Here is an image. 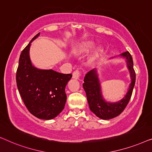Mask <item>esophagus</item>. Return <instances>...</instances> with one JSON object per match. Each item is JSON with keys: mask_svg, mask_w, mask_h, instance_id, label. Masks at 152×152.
<instances>
[{"mask_svg": "<svg viewBox=\"0 0 152 152\" xmlns=\"http://www.w3.org/2000/svg\"><path fill=\"white\" fill-rule=\"evenodd\" d=\"M81 76H82V71L79 69L75 70L73 72V73H72V77H73L74 79H76V80L80 79Z\"/></svg>", "mask_w": 152, "mask_h": 152, "instance_id": "34e87169", "label": "esophagus"}]
</instances>
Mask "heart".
I'll return each mask as SVG.
<instances>
[{
    "mask_svg": "<svg viewBox=\"0 0 152 152\" xmlns=\"http://www.w3.org/2000/svg\"><path fill=\"white\" fill-rule=\"evenodd\" d=\"M93 47V43L91 42H88L84 43V45H82L80 48V53H87Z\"/></svg>",
    "mask_w": 152,
    "mask_h": 152,
    "instance_id": "b5f03b06",
    "label": "heart"
}]
</instances>
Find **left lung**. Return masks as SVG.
<instances>
[{"label": "left lung", "mask_w": 152, "mask_h": 152, "mask_svg": "<svg viewBox=\"0 0 152 152\" xmlns=\"http://www.w3.org/2000/svg\"><path fill=\"white\" fill-rule=\"evenodd\" d=\"M122 57L127 59V66L131 73L132 83L125 97L115 103H108L105 102L101 95L96 70H91L85 76L83 87L86 92L89 108L97 117L104 120L111 119L119 115L125 109L132 97L133 89L136 82V72L134 68V62L129 52L126 51L121 54Z\"/></svg>", "instance_id": "1"}]
</instances>
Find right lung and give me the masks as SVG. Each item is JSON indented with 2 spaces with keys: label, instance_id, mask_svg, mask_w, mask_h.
Listing matches in <instances>:
<instances>
[{
  "label": "right lung",
  "instance_id": "obj_1",
  "mask_svg": "<svg viewBox=\"0 0 152 152\" xmlns=\"http://www.w3.org/2000/svg\"><path fill=\"white\" fill-rule=\"evenodd\" d=\"M20 55L16 70L18 92L29 111L35 117L50 120L63 111L66 102L65 88L72 74H63L53 70H39L32 66L29 57L32 41Z\"/></svg>",
  "mask_w": 152,
  "mask_h": 152
}]
</instances>
